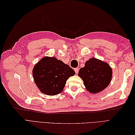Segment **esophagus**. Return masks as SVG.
Instances as JSON below:
<instances>
[{"mask_svg": "<svg viewBox=\"0 0 135 135\" xmlns=\"http://www.w3.org/2000/svg\"><path fill=\"white\" fill-rule=\"evenodd\" d=\"M78 70H79L78 68H75L74 69V71H75L76 74H78V71H79Z\"/></svg>", "mask_w": 135, "mask_h": 135, "instance_id": "34e87169", "label": "esophagus"}]
</instances>
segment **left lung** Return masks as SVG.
<instances>
[{
  "label": "left lung",
  "instance_id": "left-lung-1",
  "mask_svg": "<svg viewBox=\"0 0 135 135\" xmlns=\"http://www.w3.org/2000/svg\"><path fill=\"white\" fill-rule=\"evenodd\" d=\"M78 75L83 80L87 91L97 93L103 91L110 84L112 70L107 63L92 58L86 61L84 68L80 69Z\"/></svg>",
  "mask_w": 135,
  "mask_h": 135
}]
</instances>
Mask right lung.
<instances>
[{
	"mask_svg": "<svg viewBox=\"0 0 135 135\" xmlns=\"http://www.w3.org/2000/svg\"><path fill=\"white\" fill-rule=\"evenodd\" d=\"M35 83L40 91L48 95H57L62 91L66 80L75 71L62 61L44 57L32 70Z\"/></svg>",
	"mask_w": 135,
	"mask_h": 135,
	"instance_id": "right-lung-1",
	"label": "right lung"
}]
</instances>
